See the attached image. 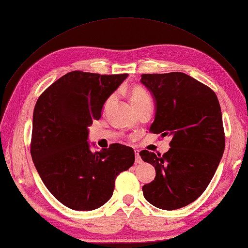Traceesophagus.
<instances>
[{"label":"esophagus","instance_id":"obj_1","mask_svg":"<svg viewBox=\"0 0 248 248\" xmlns=\"http://www.w3.org/2000/svg\"><path fill=\"white\" fill-rule=\"evenodd\" d=\"M135 155H136V163L137 164H141L142 159L140 156V152H139V150H135Z\"/></svg>","mask_w":248,"mask_h":248}]
</instances>
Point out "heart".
<instances>
[{
    "mask_svg": "<svg viewBox=\"0 0 248 248\" xmlns=\"http://www.w3.org/2000/svg\"><path fill=\"white\" fill-rule=\"evenodd\" d=\"M129 95H130V100H131V103L134 104V106L137 108L140 107L141 105H143L145 102L147 101H150L152 99H150V95L148 94V93L145 90L144 88L140 87V86H136L134 88L130 89V93H129ZM113 98V94L110 95L109 98L107 99L106 101V105L109 104V102L112 100Z\"/></svg>",
    "mask_w": 248,
    "mask_h": 248,
    "instance_id": "b5f03b06",
    "label": "heart"
}]
</instances>
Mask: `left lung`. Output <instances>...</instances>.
<instances>
[{"label":"left lung","mask_w":248,"mask_h":248,"mask_svg":"<svg viewBox=\"0 0 248 248\" xmlns=\"http://www.w3.org/2000/svg\"><path fill=\"white\" fill-rule=\"evenodd\" d=\"M141 82L155 100L150 132L172 137L164 155L140 153L155 170V180L142 187L143 195L161 209L184 207L206 189L224 153L219 100L213 89L183 72L144 74Z\"/></svg>","instance_id":"8db88e82"}]
</instances>
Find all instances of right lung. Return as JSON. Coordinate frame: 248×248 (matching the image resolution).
Returning a JSON list of instances; mask_svg holds the SVG:
<instances>
[{"instance_id": "1", "label": "right lung", "mask_w": 248, "mask_h": 248, "mask_svg": "<svg viewBox=\"0 0 248 248\" xmlns=\"http://www.w3.org/2000/svg\"><path fill=\"white\" fill-rule=\"evenodd\" d=\"M128 74L70 71L35 103L30 154L47 189L74 210H93L112 196L114 181L135 162L134 149L114 143L93 153L88 129Z\"/></svg>"}]
</instances>
